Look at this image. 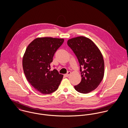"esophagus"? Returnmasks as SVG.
<instances>
[{"mask_svg":"<svg viewBox=\"0 0 128 128\" xmlns=\"http://www.w3.org/2000/svg\"><path fill=\"white\" fill-rule=\"evenodd\" d=\"M70 74H71V72L69 71V72H68V73L65 74V76H66V77H68V76L70 75Z\"/></svg>","mask_w":128,"mask_h":128,"instance_id":"34e87169","label":"esophagus"}]
</instances>
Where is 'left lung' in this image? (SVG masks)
Here are the masks:
<instances>
[{"label":"left lung","instance_id":"8db88e82","mask_svg":"<svg viewBox=\"0 0 128 128\" xmlns=\"http://www.w3.org/2000/svg\"><path fill=\"white\" fill-rule=\"evenodd\" d=\"M68 45L77 56L80 67L81 81L74 88L80 93L90 92L98 87L104 78L103 56L95 44L85 37L69 39Z\"/></svg>","mask_w":128,"mask_h":128}]
</instances>
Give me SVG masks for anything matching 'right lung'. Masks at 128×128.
Segmentation results:
<instances>
[{"instance_id": "obj_1", "label": "right lung", "mask_w": 128, "mask_h": 128, "mask_svg": "<svg viewBox=\"0 0 128 128\" xmlns=\"http://www.w3.org/2000/svg\"><path fill=\"white\" fill-rule=\"evenodd\" d=\"M64 41L62 38H37L26 50L22 58L24 72L28 82L41 94L56 91L63 78L56 70H50L55 52Z\"/></svg>"}]
</instances>
